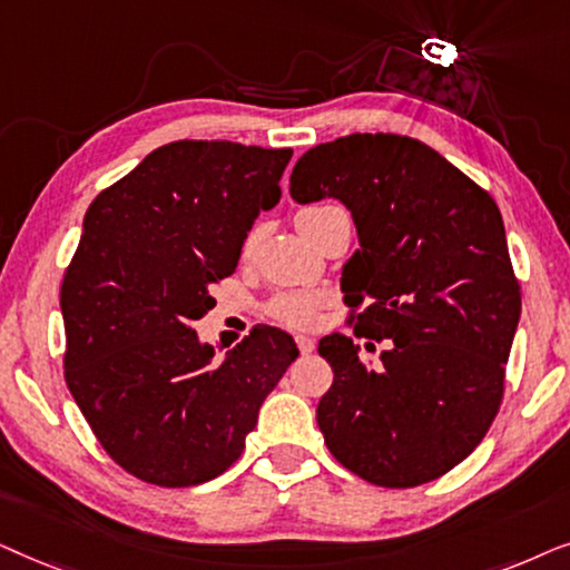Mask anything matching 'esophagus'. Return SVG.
Listing matches in <instances>:
<instances>
[{"instance_id":"1","label":"esophagus","mask_w":570,"mask_h":570,"mask_svg":"<svg viewBox=\"0 0 570 570\" xmlns=\"http://www.w3.org/2000/svg\"><path fill=\"white\" fill-rule=\"evenodd\" d=\"M297 346H299L302 354H309L315 348V341L309 336H297Z\"/></svg>"}]
</instances>
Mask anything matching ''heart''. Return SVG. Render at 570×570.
<instances>
[{
    "label": "heart",
    "mask_w": 570,
    "mask_h": 570,
    "mask_svg": "<svg viewBox=\"0 0 570 570\" xmlns=\"http://www.w3.org/2000/svg\"><path fill=\"white\" fill-rule=\"evenodd\" d=\"M333 203H317V206H307L297 214V226L313 224L315 218H321L325 210H331ZM317 307H321V294L315 292H281L268 302L265 313L281 325H289V328H307L315 321Z\"/></svg>",
    "instance_id": "heart-1"
}]
</instances>
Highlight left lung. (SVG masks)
I'll return each instance as SVG.
<instances>
[{
    "label": "left lung",
    "mask_w": 570,
    "mask_h": 570,
    "mask_svg": "<svg viewBox=\"0 0 570 570\" xmlns=\"http://www.w3.org/2000/svg\"><path fill=\"white\" fill-rule=\"evenodd\" d=\"M292 197H336L360 249L344 265L354 336L385 341L362 360L341 333L321 338L333 385L317 424L338 464L381 488L449 474L495 420L521 315V286L488 189L424 142L354 132L309 148Z\"/></svg>",
    "instance_id": "8db88e82"
}]
</instances>
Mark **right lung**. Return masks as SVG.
<instances>
[{
	"label": "right lung",
	"instance_id": "1",
	"mask_svg": "<svg viewBox=\"0 0 570 570\" xmlns=\"http://www.w3.org/2000/svg\"><path fill=\"white\" fill-rule=\"evenodd\" d=\"M292 154L177 140L90 203L59 294L65 381L101 449L142 482L189 488L226 472L299 356L289 333L255 325L216 362L193 328L257 214L281 200Z\"/></svg>",
	"mask_w": 570,
	"mask_h": 570
}]
</instances>
